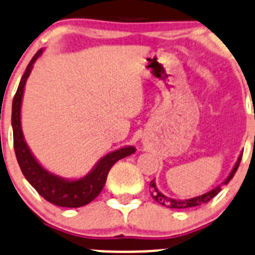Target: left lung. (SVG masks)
<instances>
[{"mask_svg":"<svg viewBox=\"0 0 255 255\" xmlns=\"http://www.w3.org/2000/svg\"><path fill=\"white\" fill-rule=\"evenodd\" d=\"M242 154L243 153H241L238 157V159H237L236 164H234L233 169L231 170V173H229L228 177L226 178V180L224 182H222L221 185H218V187L213 188L212 190H209V192H207V193L202 194V196H198V197H194V198H190V199H173V198H169V197L164 196L163 193H160L159 190H158L157 185H155V182L154 179L152 180V182L149 183L150 185V196H152V198L154 199L157 203L162 204V206L164 207H168V208H177V209H183V208H190V207H198V206H202V204L207 203V202L211 201L212 198H214V197L217 196V194L221 192L222 189V185L224 184H228L229 180L232 179V178L234 177V174H236L237 169H238L239 164H241V160H242Z\"/></svg>","mask_w":255,"mask_h":255,"instance_id":"left-lung-1","label":"left lung"}]
</instances>
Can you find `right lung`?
<instances>
[{
  "label": "right lung",
  "mask_w": 255,
  "mask_h": 255,
  "mask_svg": "<svg viewBox=\"0 0 255 255\" xmlns=\"http://www.w3.org/2000/svg\"><path fill=\"white\" fill-rule=\"evenodd\" d=\"M43 49H39L31 62L27 66L23 76L21 78L17 92L12 102V129H13V147L16 153L17 162L22 173L28 180L29 184L38 192L49 203L66 208H78L91 203L106 184V179L110 169L116 162L122 158L128 157L135 152L133 145H127L120 149L108 153L101 158L88 174L80 179H67L62 178L54 173L48 172L41 163L34 158L31 149L24 140L21 126V106L23 97L24 86L27 78L29 77L34 62L42 54Z\"/></svg>",
  "instance_id": "add662e5"
}]
</instances>
